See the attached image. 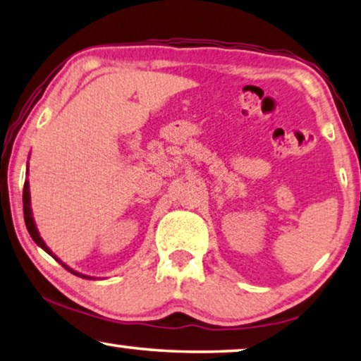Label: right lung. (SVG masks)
Here are the masks:
<instances>
[{"label": "right lung", "instance_id": "add662e5", "mask_svg": "<svg viewBox=\"0 0 361 361\" xmlns=\"http://www.w3.org/2000/svg\"><path fill=\"white\" fill-rule=\"evenodd\" d=\"M23 203H24V221H25V226H27V231H29V234H30V238L34 239V243L37 244V245H40L42 249L45 250L47 254H50L51 257H54L55 260H59V262L63 265V267L66 269V270H70L71 274H75V275H78V276H82V279H91V276H87V275H81V274H78V271H75L73 269H70L68 267L66 264H63L61 262V260L56 257V255L51 252V250L47 247V244L44 243V239L40 238V234H39V231H37V226H35V221H34V216H32V210H30V192H29V180H25L24 182V192H23Z\"/></svg>", "mask_w": 361, "mask_h": 361}]
</instances>
